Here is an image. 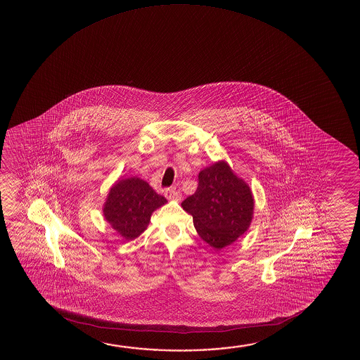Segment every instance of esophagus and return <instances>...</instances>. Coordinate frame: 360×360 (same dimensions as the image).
Masks as SVG:
<instances>
[{"label":"esophagus","mask_w":360,"mask_h":360,"mask_svg":"<svg viewBox=\"0 0 360 360\" xmlns=\"http://www.w3.org/2000/svg\"><path fill=\"white\" fill-rule=\"evenodd\" d=\"M165 197L167 198L168 200H179V199H181L179 193L172 189V188H167V189L165 191Z\"/></svg>","instance_id":"obj_1"}]
</instances>
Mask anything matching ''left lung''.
<instances>
[{
	"mask_svg": "<svg viewBox=\"0 0 360 360\" xmlns=\"http://www.w3.org/2000/svg\"><path fill=\"white\" fill-rule=\"evenodd\" d=\"M195 193L183 200L202 241L217 250L230 246L251 225L255 200L251 189L225 161L204 168Z\"/></svg>",
	"mask_w": 360,
	"mask_h": 360,
	"instance_id": "1",
	"label": "left lung"
}]
</instances>
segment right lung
<instances>
[{
  "mask_svg": "<svg viewBox=\"0 0 360 360\" xmlns=\"http://www.w3.org/2000/svg\"><path fill=\"white\" fill-rule=\"evenodd\" d=\"M167 202L138 177L120 179L110 188L104 202L103 215L109 225L125 240L140 236L148 227L153 212Z\"/></svg>",
  "mask_w": 360,
  "mask_h": 360,
  "instance_id": "obj_1",
  "label": "right lung"
}]
</instances>
